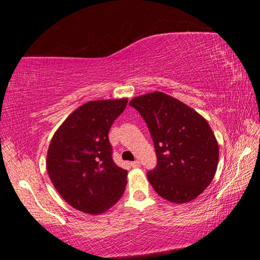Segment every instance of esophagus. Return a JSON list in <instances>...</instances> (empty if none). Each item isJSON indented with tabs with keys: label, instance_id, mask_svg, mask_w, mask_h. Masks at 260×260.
Wrapping results in <instances>:
<instances>
[{
	"label": "esophagus",
	"instance_id": "esophagus-1",
	"mask_svg": "<svg viewBox=\"0 0 260 260\" xmlns=\"http://www.w3.org/2000/svg\"><path fill=\"white\" fill-rule=\"evenodd\" d=\"M140 161L139 160H135V161H132L131 162V166L133 167V169H138V167H140Z\"/></svg>",
	"mask_w": 260,
	"mask_h": 260
}]
</instances>
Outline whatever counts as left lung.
<instances>
[{
  "instance_id": "1",
  "label": "left lung",
  "mask_w": 260,
  "mask_h": 260,
  "mask_svg": "<svg viewBox=\"0 0 260 260\" xmlns=\"http://www.w3.org/2000/svg\"><path fill=\"white\" fill-rule=\"evenodd\" d=\"M129 105L146 120L155 144L157 166L147 174L152 188L171 203L195 200L218 167L219 147L209 122L161 91L138 96Z\"/></svg>"
}]
</instances>
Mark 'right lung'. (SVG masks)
I'll use <instances>...</instances> for the list:
<instances>
[{"label":"right lung","instance_id":"obj_1","mask_svg":"<svg viewBox=\"0 0 260 260\" xmlns=\"http://www.w3.org/2000/svg\"><path fill=\"white\" fill-rule=\"evenodd\" d=\"M127 101L85 103L70 114L50 141L49 178L65 202L81 212L104 213L125 191L127 171L114 164L108 134Z\"/></svg>","mask_w":260,"mask_h":260}]
</instances>
